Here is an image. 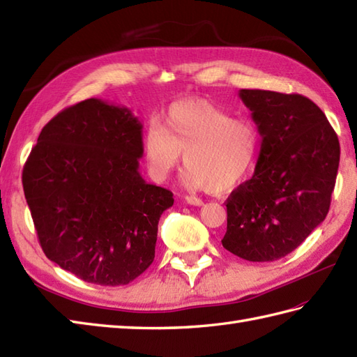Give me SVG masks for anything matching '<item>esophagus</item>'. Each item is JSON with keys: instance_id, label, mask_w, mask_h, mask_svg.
Returning a JSON list of instances; mask_svg holds the SVG:
<instances>
[{"instance_id": "1", "label": "esophagus", "mask_w": 357, "mask_h": 357, "mask_svg": "<svg viewBox=\"0 0 357 357\" xmlns=\"http://www.w3.org/2000/svg\"><path fill=\"white\" fill-rule=\"evenodd\" d=\"M185 202L187 204H190V206H196V207H199V206H202V199H199V198H196V196H185Z\"/></svg>"}]
</instances>
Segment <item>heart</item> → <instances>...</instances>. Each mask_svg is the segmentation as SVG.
Here are the masks:
<instances>
[{"label": "heart", "instance_id": "1", "mask_svg": "<svg viewBox=\"0 0 357 357\" xmlns=\"http://www.w3.org/2000/svg\"><path fill=\"white\" fill-rule=\"evenodd\" d=\"M188 169L183 183L192 190L224 193L241 184L259 153V132L250 119L231 118L207 101L170 105L162 124L142 138L144 161L151 178L165 181L181 162Z\"/></svg>", "mask_w": 357, "mask_h": 357}]
</instances>
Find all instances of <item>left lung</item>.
Here are the masks:
<instances>
[{
  "label": "left lung",
  "instance_id": "1",
  "mask_svg": "<svg viewBox=\"0 0 357 357\" xmlns=\"http://www.w3.org/2000/svg\"><path fill=\"white\" fill-rule=\"evenodd\" d=\"M262 142L252 179L227 199L224 248L270 262L291 253L328 213L340 147L327 116L298 93L242 89Z\"/></svg>",
  "mask_w": 357,
  "mask_h": 357
}]
</instances>
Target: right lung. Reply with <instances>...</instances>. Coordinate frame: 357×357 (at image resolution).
<instances>
[{
    "instance_id": "obj_1",
    "label": "right lung",
    "mask_w": 357,
    "mask_h": 357,
    "mask_svg": "<svg viewBox=\"0 0 357 357\" xmlns=\"http://www.w3.org/2000/svg\"><path fill=\"white\" fill-rule=\"evenodd\" d=\"M142 124L96 98L44 126L22 187L44 255L98 285H126L155 259L159 218L173 193L139 173Z\"/></svg>"
}]
</instances>
